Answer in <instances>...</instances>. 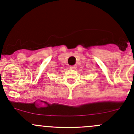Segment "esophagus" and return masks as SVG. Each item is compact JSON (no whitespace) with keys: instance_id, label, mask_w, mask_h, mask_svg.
<instances>
[{"instance_id":"1","label":"esophagus","mask_w":134,"mask_h":134,"mask_svg":"<svg viewBox=\"0 0 134 134\" xmlns=\"http://www.w3.org/2000/svg\"><path fill=\"white\" fill-rule=\"evenodd\" d=\"M76 68H77L76 65H73V66H70V68L71 69V70H75V69H76Z\"/></svg>"}]
</instances>
